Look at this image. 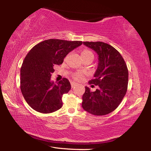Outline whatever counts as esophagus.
<instances>
[{"mask_svg":"<svg viewBox=\"0 0 151 151\" xmlns=\"http://www.w3.org/2000/svg\"><path fill=\"white\" fill-rule=\"evenodd\" d=\"M76 85H77V83H75V82H71V87L72 88L75 87V86H76Z\"/></svg>","mask_w":151,"mask_h":151,"instance_id":"34e87169","label":"esophagus"}]
</instances>
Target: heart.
<instances>
[{"label":"heart","mask_w":151,"mask_h":151,"mask_svg":"<svg viewBox=\"0 0 151 151\" xmlns=\"http://www.w3.org/2000/svg\"><path fill=\"white\" fill-rule=\"evenodd\" d=\"M88 55H93V52L88 50H83V51H82V52H81L82 57H86V56H88ZM73 78L76 81H80V80H81L82 78H83V74H82L81 73H75V75H73Z\"/></svg>","instance_id":"obj_1"}]
</instances>
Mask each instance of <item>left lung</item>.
Masks as SVG:
<instances>
[{"label": "left lung", "mask_w": 151, "mask_h": 151, "mask_svg": "<svg viewBox=\"0 0 151 151\" xmlns=\"http://www.w3.org/2000/svg\"><path fill=\"white\" fill-rule=\"evenodd\" d=\"M98 55V67L94 78L88 82L98 86L94 92L85 86L82 106L94 115H105L114 111L127 91L129 71L119 52L103 42H83Z\"/></svg>", "instance_id": "obj_1"}]
</instances>
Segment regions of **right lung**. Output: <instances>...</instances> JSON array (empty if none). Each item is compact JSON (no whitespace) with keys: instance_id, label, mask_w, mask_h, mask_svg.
<instances>
[{"instance_id":"add662e5","label":"right lung","mask_w":151,"mask_h":151,"mask_svg":"<svg viewBox=\"0 0 151 151\" xmlns=\"http://www.w3.org/2000/svg\"><path fill=\"white\" fill-rule=\"evenodd\" d=\"M82 44V41L48 39L28 52L20 68V90L32 109L51 113L62 107L63 95L70 90V83L64 78L55 84L51 75L55 66L61 65L66 56Z\"/></svg>"}]
</instances>
